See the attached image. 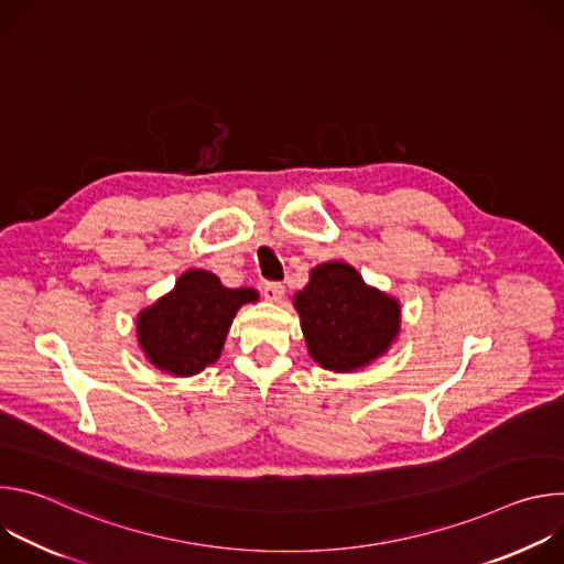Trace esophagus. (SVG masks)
Listing matches in <instances>:
<instances>
[{
    "instance_id": "34e87169",
    "label": "esophagus",
    "mask_w": 564,
    "mask_h": 564,
    "mask_svg": "<svg viewBox=\"0 0 564 564\" xmlns=\"http://www.w3.org/2000/svg\"><path fill=\"white\" fill-rule=\"evenodd\" d=\"M283 294H285V288L281 283H265L263 285V296L272 303H279L283 299Z\"/></svg>"
}]
</instances>
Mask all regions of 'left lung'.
<instances>
[{"label":"left lung","instance_id":"8db88e82","mask_svg":"<svg viewBox=\"0 0 564 564\" xmlns=\"http://www.w3.org/2000/svg\"><path fill=\"white\" fill-rule=\"evenodd\" d=\"M292 303L307 355L333 372H357L370 366L399 337V301L368 285L344 261L314 265L307 285L294 294Z\"/></svg>","mask_w":564,"mask_h":564}]
</instances>
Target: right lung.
Masks as SVG:
<instances>
[{
  "instance_id": "1",
  "label": "right lung",
  "mask_w": 564,
  "mask_h": 564,
  "mask_svg": "<svg viewBox=\"0 0 564 564\" xmlns=\"http://www.w3.org/2000/svg\"><path fill=\"white\" fill-rule=\"evenodd\" d=\"M254 301V288H225L207 270H187L167 294L138 312V346L153 368L194 377L218 361L236 312Z\"/></svg>"
}]
</instances>
